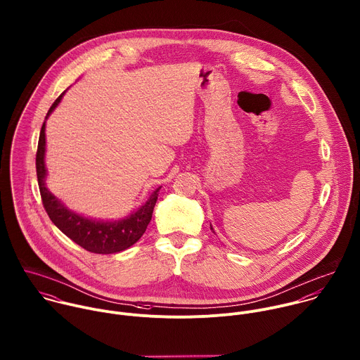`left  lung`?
<instances>
[{"label": "left lung", "mask_w": 360, "mask_h": 360, "mask_svg": "<svg viewBox=\"0 0 360 360\" xmlns=\"http://www.w3.org/2000/svg\"><path fill=\"white\" fill-rule=\"evenodd\" d=\"M210 229H212V226H210ZM212 230H213V229H212Z\"/></svg>", "instance_id": "8db88e82"}]
</instances>
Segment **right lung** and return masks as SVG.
Wrapping results in <instances>:
<instances>
[{
	"label": "right lung",
	"instance_id": "obj_1",
	"mask_svg": "<svg viewBox=\"0 0 360 360\" xmlns=\"http://www.w3.org/2000/svg\"><path fill=\"white\" fill-rule=\"evenodd\" d=\"M64 92L53 102L50 106L46 119L60 103ZM46 122L40 129L37 153H36V175L39 191L43 202V207L49 214L50 220L54 226L64 233L68 238H71L75 244L82 247L84 250L94 254H116L127 250L133 244H136L141 236L144 234L151 217L153 210L158 199V192L161 189L157 188L150 199L140 206L136 212L129 214L122 220L115 221H103L84 217L70 209H67L61 200H58L47 188H46V165H44V151H46V136H44Z\"/></svg>",
	"mask_w": 360,
	"mask_h": 360
}]
</instances>
